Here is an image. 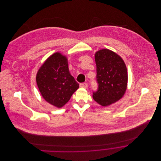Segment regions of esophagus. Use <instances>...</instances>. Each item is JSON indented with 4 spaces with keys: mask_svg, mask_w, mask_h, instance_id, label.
Instances as JSON below:
<instances>
[{
    "mask_svg": "<svg viewBox=\"0 0 161 161\" xmlns=\"http://www.w3.org/2000/svg\"><path fill=\"white\" fill-rule=\"evenodd\" d=\"M88 87V85L87 83H81L80 84V87L84 88V89H87Z\"/></svg>",
    "mask_w": 161,
    "mask_h": 161,
    "instance_id": "1",
    "label": "esophagus"
}]
</instances>
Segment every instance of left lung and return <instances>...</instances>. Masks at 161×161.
<instances>
[{
  "mask_svg": "<svg viewBox=\"0 0 161 161\" xmlns=\"http://www.w3.org/2000/svg\"><path fill=\"white\" fill-rule=\"evenodd\" d=\"M95 60L98 88L93 93V98L101 106L107 107L125 93L128 85L126 66L118 54L108 49L97 51Z\"/></svg>",
  "mask_w": 161,
  "mask_h": 161,
  "instance_id": "8db88e82",
  "label": "left lung"
}]
</instances>
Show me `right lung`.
<instances>
[{
    "mask_svg": "<svg viewBox=\"0 0 161 161\" xmlns=\"http://www.w3.org/2000/svg\"><path fill=\"white\" fill-rule=\"evenodd\" d=\"M36 80L43 98L58 108L68 102L79 87L69 72L67 57L59 52L47 58L37 72Z\"/></svg>",
    "mask_w": 161,
    "mask_h": 161,
    "instance_id": "add662e5",
    "label": "right lung"
}]
</instances>
